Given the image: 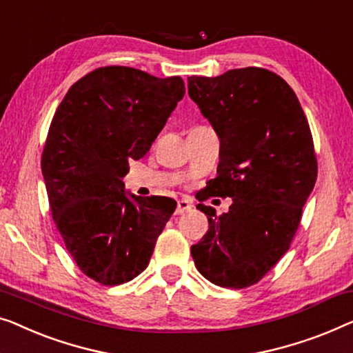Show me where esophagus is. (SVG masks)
I'll return each instance as SVG.
<instances>
[{
    "label": "esophagus",
    "mask_w": 353,
    "mask_h": 353,
    "mask_svg": "<svg viewBox=\"0 0 353 353\" xmlns=\"http://www.w3.org/2000/svg\"><path fill=\"white\" fill-rule=\"evenodd\" d=\"M192 208V203L189 202V201H186V199H181V201H178V203H176V210H175V213L176 214H183V213H186V212H189Z\"/></svg>",
    "instance_id": "1"
}]
</instances>
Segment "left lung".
Segmentation results:
<instances>
[{
	"mask_svg": "<svg viewBox=\"0 0 353 353\" xmlns=\"http://www.w3.org/2000/svg\"><path fill=\"white\" fill-rule=\"evenodd\" d=\"M188 94L219 137L218 176L202 201H234L223 214L199 203L208 231L191 247L192 259L218 287H252L288 252L315 185L307 117L287 81L256 66L191 76Z\"/></svg>",
	"mask_w": 353,
	"mask_h": 353,
	"instance_id": "1",
	"label": "left lung"
}]
</instances>
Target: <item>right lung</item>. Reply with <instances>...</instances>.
<instances>
[{
    "instance_id": "add662e5",
    "label": "right lung",
    "mask_w": 353,
    "mask_h": 353,
    "mask_svg": "<svg viewBox=\"0 0 353 353\" xmlns=\"http://www.w3.org/2000/svg\"><path fill=\"white\" fill-rule=\"evenodd\" d=\"M185 83L130 66H101L71 85L41 156L50 213L81 272L106 287L150 264L175 212L170 197L125 196L122 176L165 125Z\"/></svg>"
}]
</instances>
